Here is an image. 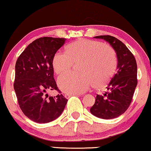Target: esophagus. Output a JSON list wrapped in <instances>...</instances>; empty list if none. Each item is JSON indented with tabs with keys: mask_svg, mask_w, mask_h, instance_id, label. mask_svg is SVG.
I'll list each match as a JSON object with an SVG mask.
<instances>
[{
	"mask_svg": "<svg viewBox=\"0 0 151 151\" xmlns=\"http://www.w3.org/2000/svg\"><path fill=\"white\" fill-rule=\"evenodd\" d=\"M80 95H81V94H68H68L65 95V98L68 99L72 96H80Z\"/></svg>",
	"mask_w": 151,
	"mask_h": 151,
	"instance_id": "obj_1",
	"label": "esophagus"
}]
</instances>
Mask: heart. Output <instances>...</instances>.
<instances>
[{"instance_id": "obj_1", "label": "heart", "mask_w": 151, "mask_h": 151, "mask_svg": "<svg viewBox=\"0 0 151 151\" xmlns=\"http://www.w3.org/2000/svg\"><path fill=\"white\" fill-rule=\"evenodd\" d=\"M66 53L56 52L52 65L54 72L62 74L69 71L72 62L81 60V73L70 72L60 76L59 87L65 93L80 94L84 93L94 83V86H104L115 73L118 65L115 51L101 42L79 39L65 47Z\"/></svg>"}]
</instances>
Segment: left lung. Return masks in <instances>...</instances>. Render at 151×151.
<instances>
[{
    "instance_id": "1",
    "label": "left lung",
    "mask_w": 151,
    "mask_h": 151,
    "mask_svg": "<svg viewBox=\"0 0 151 151\" xmlns=\"http://www.w3.org/2000/svg\"><path fill=\"white\" fill-rule=\"evenodd\" d=\"M110 44L118 58L117 72L107 85L108 92L97 95L91 113L102 119H112L121 116L128 109L137 85V65L134 55L117 38L111 35H100Z\"/></svg>"
}]
</instances>
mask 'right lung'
Listing matches in <instances>:
<instances>
[{
    "instance_id": "1",
    "label": "right lung",
    "mask_w": 151,
    "mask_h": 151,
    "mask_svg": "<svg viewBox=\"0 0 151 151\" xmlns=\"http://www.w3.org/2000/svg\"><path fill=\"white\" fill-rule=\"evenodd\" d=\"M65 38L50 37L35 40L21 53L15 65L14 88L21 109L29 119L38 123L54 121L61 115L68 102L62 94L49 96L58 91L53 78L52 60Z\"/></svg>"
}]
</instances>
